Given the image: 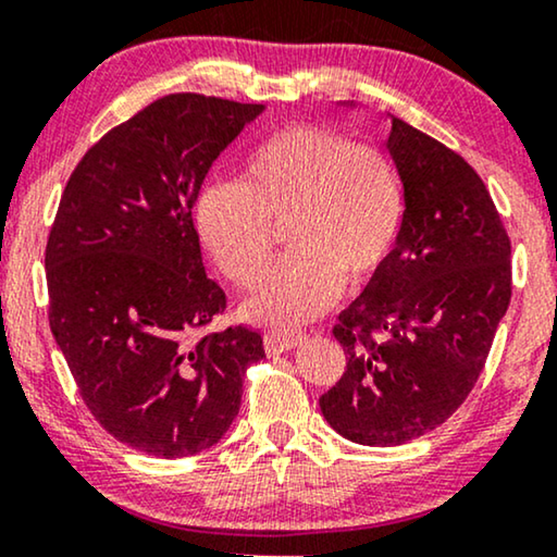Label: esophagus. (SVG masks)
<instances>
[{"mask_svg":"<svg viewBox=\"0 0 557 557\" xmlns=\"http://www.w3.org/2000/svg\"><path fill=\"white\" fill-rule=\"evenodd\" d=\"M304 339H307V334H301V332H276V330H271V332L263 334V347H265V352H269V355H281V352H288V349L299 347Z\"/></svg>","mask_w":557,"mask_h":557,"instance_id":"esophagus-1","label":"esophagus"}]
</instances>
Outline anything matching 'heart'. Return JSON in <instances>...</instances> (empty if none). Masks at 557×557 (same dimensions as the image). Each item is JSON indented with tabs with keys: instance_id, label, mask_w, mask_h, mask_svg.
I'll return each instance as SVG.
<instances>
[{
	"instance_id": "b5f03b06",
	"label": "heart",
	"mask_w": 557,
	"mask_h": 557,
	"mask_svg": "<svg viewBox=\"0 0 557 557\" xmlns=\"http://www.w3.org/2000/svg\"><path fill=\"white\" fill-rule=\"evenodd\" d=\"M406 197L393 159L330 126L294 124L263 136L240 164L238 185L205 187L197 233L235 286L253 288L273 253V225L288 220V246L246 314L299 326L322 314L342 286L364 288L391 263Z\"/></svg>"
}]
</instances>
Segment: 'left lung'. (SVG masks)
<instances>
[{"instance_id": "1", "label": "left lung", "mask_w": 557, "mask_h": 557, "mask_svg": "<svg viewBox=\"0 0 557 557\" xmlns=\"http://www.w3.org/2000/svg\"><path fill=\"white\" fill-rule=\"evenodd\" d=\"M387 151L406 189L400 240L339 314L332 334L347 368L319 398L326 423L362 446H400L444 423L512 299V246L474 166L400 119Z\"/></svg>"}]
</instances>
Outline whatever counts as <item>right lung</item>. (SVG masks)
<instances>
[{"label": "right lung", "mask_w": 557, "mask_h": 557, "mask_svg": "<svg viewBox=\"0 0 557 557\" xmlns=\"http://www.w3.org/2000/svg\"><path fill=\"white\" fill-rule=\"evenodd\" d=\"M263 111L172 94L113 126L75 166L45 248L48 319L78 393L113 438L159 459L215 446L263 360L205 276L193 208L227 144Z\"/></svg>", "instance_id": "obj_1"}]
</instances>
